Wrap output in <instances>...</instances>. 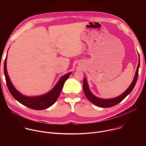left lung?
Returning a JSON list of instances; mask_svg holds the SVG:
<instances>
[{"label": "left lung", "instance_id": "8db88e82", "mask_svg": "<svg viewBox=\"0 0 146 146\" xmlns=\"http://www.w3.org/2000/svg\"><path fill=\"white\" fill-rule=\"evenodd\" d=\"M139 66H140V57L139 58V64L137 67L135 75L130 86L123 94H122L121 95H120L117 97L111 98V99H102L95 96L90 91L87 81L86 77H84V80H83V90H84V92L86 97L91 102L94 103V105L100 108H110L117 105L118 103L121 102L125 98L127 97V96L133 90L137 80Z\"/></svg>", "mask_w": 146, "mask_h": 146}]
</instances>
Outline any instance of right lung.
Masks as SVG:
<instances>
[{"instance_id":"obj_1","label":"right lung","mask_w":146,"mask_h":146,"mask_svg":"<svg viewBox=\"0 0 146 146\" xmlns=\"http://www.w3.org/2000/svg\"><path fill=\"white\" fill-rule=\"evenodd\" d=\"M7 56L4 62V73L7 87L10 94L14 99L20 103H21L22 105L34 110H44L52 106L59 97L62 89L63 88L64 84L69 78L72 72H69L61 77L55 87L48 92L42 95L36 96H25L21 94L15 89L9 78L6 66Z\"/></svg>"}]
</instances>
